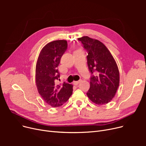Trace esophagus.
I'll list each match as a JSON object with an SVG mask.
<instances>
[{"instance_id":"esophagus-1","label":"esophagus","mask_w":146,"mask_h":146,"mask_svg":"<svg viewBox=\"0 0 146 146\" xmlns=\"http://www.w3.org/2000/svg\"><path fill=\"white\" fill-rule=\"evenodd\" d=\"M80 82V80H78V81H74L73 82V85H78V84H79V83Z\"/></svg>"}]
</instances>
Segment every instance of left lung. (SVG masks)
<instances>
[{
  "label": "left lung",
  "mask_w": 146,
  "mask_h": 146,
  "mask_svg": "<svg viewBox=\"0 0 146 146\" xmlns=\"http://www.w3.org/2000/svg\"><path fill=\"white\" fill-rule=\"evenodd\" d=\"M88 51V66L90 78L86 93L90 100L97 105L109 103L115 95L119 85V73L116 61L106 46L88 36L78 38Z\"/></svg>",
  "instance_id": "obj_1"
}]
</instances>
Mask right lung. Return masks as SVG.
Instances as JSON below:
<instances>
[{
	"label": "right lung",
	"instance_id": "obj_1",
	"mask_svg": "<svg viewBox=\"0 0 146 146\" xmlns=\"http://www.w3.org/2000/svg\"><path fill=\"white\" fill-rule=\"evenodd\" d=\"M67 48L66 40H56L46 44L38 56L35 68V82L43 100L53 108L64 104L73 92L72 84H58L57 67Z\"/></svg>",
	"mask_w": 146,
	"mask_h": 146
}]
</instances>
